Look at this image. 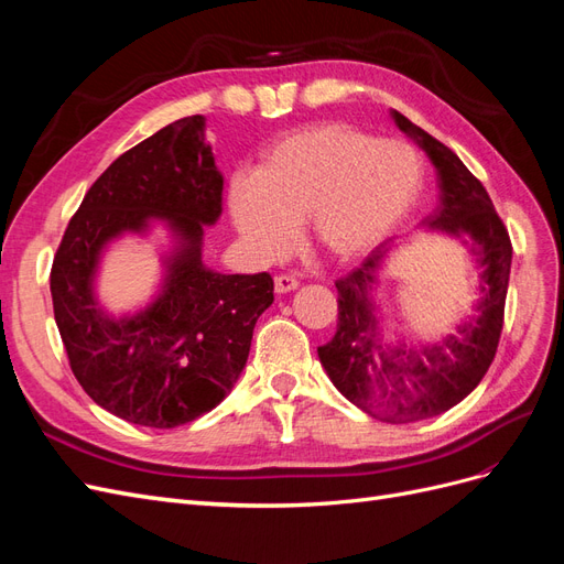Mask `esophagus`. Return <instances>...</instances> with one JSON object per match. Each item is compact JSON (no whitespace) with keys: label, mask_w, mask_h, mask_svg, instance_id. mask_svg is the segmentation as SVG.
<instances>
[{"label":"esophagus","mask_w":564,"mask_h":564,"mask_svg":"<svg viewBox=\"0 0 564 564\" xmlns=\"http://www.w3.org/2000/svg\"><path fill=\"white\" fill-rule=\"evenodd\" d=\"M294 289H299L296 278H292V275H278L275 278V292L278 294H289V292H294Z\"/></svg>","instance_id":"obj_1"}]
</instances>
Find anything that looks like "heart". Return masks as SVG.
Returning a JSON list of instances; mask_svg holds the SVG:
<instances>
[{"instance_id": "obj_1", "label": "heart", "mask_w": 564, "mask_h": 564, "mask_svg": "<svg viewBox=\"0 0 564 564\" xmlns=\"http://www.w3.org/2000/svg\"><path fill=\"white\" fill-rule=\"evenodd\" d=\"M421 191L423 162L409 143L348 124H317L272 143L256 172L232 174L228 214L259 259L292 249L305 218L308 240L348 263L388 240Z\"/></svg>"}]
</instances>
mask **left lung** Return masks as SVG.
I'll use <instances>...</instances> for the list:
<instances>
[{
    "mask_svg": "<svg viewBox=\"0 0 564 564\" xmlns=\"http://www.w3.org/2000/svg\"><path fill=\"white\" fill-rule=\"evenodd\" d=\"M390 117L425 152L437 174L440 202L419 230L449 237L460 247L470 242L482 270L477 301L473 315L460 317L454 332L437 340L388 338L379 286L390 253L404 245V237H392L336 282V334L317 355L336 390L355 406L381 421L409 423L447 412L482 381L503 327L513 247L482 183L466 164L398 110H390Z\"/></svg>",
    "mask_w": 564,
    "mask_h": 564,
    "instance_id": "1",
    "label": "left lung"
}]
</instances>
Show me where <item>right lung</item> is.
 <instances>
[{
	"mask_svg": "<svg viewBox=\"0 0 564 564\" xmlns=\"http://www.w3.org/2000/svg\"><path fill=\"white\" fill-rule=\"evenodd\" d=\"M224 214L207 117L193 115L117 158L84 195L51 268V299L73 373L106 412L176 429L212 412L240 381L272 278L226 275L202 259L204 228ZM164 229L161 282L131 312L99 301L105 253Z\"/></svg>",
	"mask_w": 564,
	"mask_h": 564,
	"instance_id": "right-lung-1",
	"label": "right lung"
}]
</instances>
